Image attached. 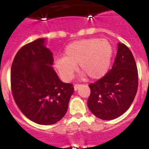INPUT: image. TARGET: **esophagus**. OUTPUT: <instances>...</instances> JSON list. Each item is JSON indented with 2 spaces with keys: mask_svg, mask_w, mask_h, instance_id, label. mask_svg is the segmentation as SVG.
<instances>
[{
  "mask_svg": "<svg viewBox=\"0 0 149 149\" xmlns=\"http://www.w3.org/2000/svg\"><path fill=\"white\" fill-rule=\"evenodd\" d=\"M79 86H80V84H74V90H77V89L79 88Z\"/></svg>",
  "mask_w": 149,
  "mask_h": 149,
  "instance_id": "1",
  "label": "esophagus"
}]
</instances>
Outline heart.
I'll use <instances>...</instances> for the list:
<instances>
[{
    "label": "heart",
    "mask_w": 149,
    "mask_h": 149,
    "mask_svg": "<svg viewBox=\"0 0 149 149\" xmlns=\"http://www.w3.org/2000/svg\"><path fill=\"white\" fill-rule=\"evenodd\" d=\"M64 56L55 59L54 68L63 81H71L78 65L81 76L98 79L107 73L111 63L113 46L107 39L98 38L73 42L65 47Z\"/></svg>",
    "instance_id": "b5f03b06"
}]
</instances>
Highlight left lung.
I'll use <instances>...</instances> for the list:
<instances>
[{"mask_svg":"<svg viewBox=\"0 0 149 149\" xmlns=\"http://www.w3.org/2000/svg\"><path fill=\"white\" fill-rule=\"evenodd\" d=\"M89 86L87 105L96 117L112 120L128 110L137 92L138 72L134 56L125 45L118 44L111 69Z\"/></svg>","mask_w":149,"mask_h":149,"instance_id":"left-lung-1","label":"left lung"}]
</instances>
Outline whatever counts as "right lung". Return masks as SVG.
Wrapping results in <instances>:
<instances>
[{"label":"right lung","instance_id":"right-lung-1","mask_svg":"<svg viewBox=\"0 0 149 149\" xmlns=\"http://www.w3.org/2000/svg\"><path fill=\"white\" fill-rule=\"evenodd\" d=\"M40 38L24 45L11 67V89L22 113L39 125H53L66 113L74 93L72 84L63 83L52 68V52Z\"/></svg>","mask_w":149,"mask_h":149}]
</instances>
